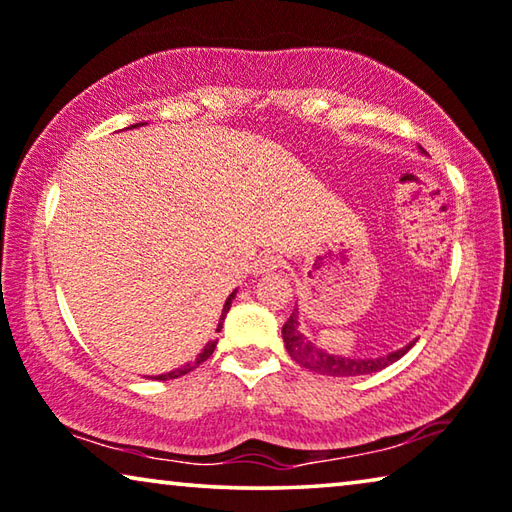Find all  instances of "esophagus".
Wrapping results in <instances>:
<instances>
[{"label": "esophagus", "instance_id": "esophagus-1", "mask_svg": "<svg viewBox=\"0 0 512 512\" xmlns=\"http://www.w3.org/2000/svg\"><path fill=\"white\" fill-rule=\"evenodd\" d=\"M278 264H280V259H278L276 255L262 253V255H259V257L255 259L253 271H255V273H266V271H271V269H278Z\"/></svg>", "mask_w": 512, "mask_h": 512}]
</instances>
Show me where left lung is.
<instances>
[{
	"label": "left lung",
	"instance_id": "8db88e82",
	"mask_svg": "<svg viewBox=\"0 0 512 512\" xmlns=\"http://www.w3.org/2000/svg\"><path fill=\"white\" fill-rule=\"evenodd\" d=\"M424 153V148H420ZM283 341L285 348L290 352L294 362H299L304 369H311L322 376H334V378H350V376H366V373H376L385 366H390L401 359L406 352L413 348L415 341L403 345L399 350L387 352L383 357H343V355H331V352L322 350L313 341L301 334L299 329V308L294 306V311L283 325Z\"/></svg>",
	"mask_w": 512,
	"mask_h": 512
}]
</instances>
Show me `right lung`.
Listing matches in <instances>:
<instances>
[{
  "mask_svg": "<svg viewBox=\"0 0 512 512\" xmlns=\"http://www.w3.org/2000/svg\"><path fill=\"white\" fill-rule=\"evenodd\" d=\"M143 122H136V125H132V127H141ZM129 129V127H127ZM236 297V290L229 294L227 297V301H225V306H222V315H220V322H218V327H215V331H220L222 329V322H225V318H227V313H229V308H232V299ZM215 345H218V338H215V341H208L206 345H204V350L199 352L197 357H194V362H187V364H183V366H178V369H174V371H167V373H160V376H148L150 380H171V378H181V376H185V373H190L192 369H197V366L201 364V362H206L208 357L213 355V350H215Z\"/></svg>",
  "mask_w": 512,
  "mask_h": 512,
  "instance_id": "add662e5",
  "label": "right lung"
}]
</instances>
